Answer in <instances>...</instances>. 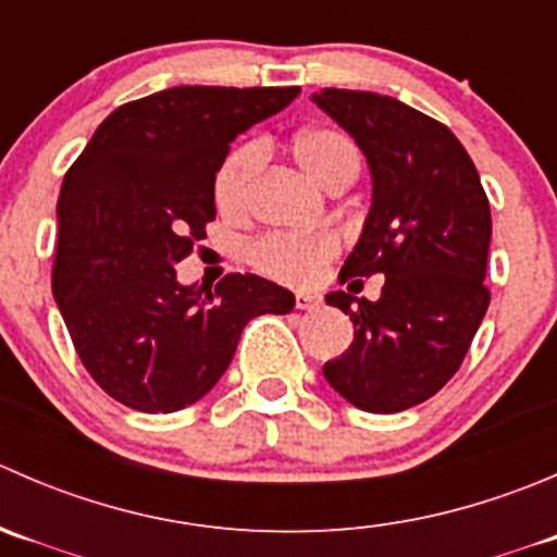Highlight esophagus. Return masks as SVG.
Here are the masks:
<instances>
[{"label":"esophagus","mask_w":557,"mask_h":557,"mask_svg":"<svg viewBox=\"0 0 557 557\" xmlns=\"http://www.w3.org/2000/svg\"><path fill=\"white\" fill-rule=\"evenodd\" d=\"M296 307H299V310H318L320 296L305 294V290H301V294H296Z\"/></svg>","instance_id":"obj_1"}]
</instances>
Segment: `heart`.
<instances>
[{
  "instance_id": "b5f03b06",
  "label": "heart",
  "mask_w": 557,
  "mask_h": 557,
  "mask_svg": "<svg viewBox=\"0 0 557 557\" xmlns=\"http://www.w3.org/2000/svg\"><path fill=\"white\" fill-rule=\"evenodd\" d=\"M294 156L299 166L318 185L331 188L336 180L345 174L358 172V150L350 139L336 128L314 126L296 134ZM258 164L256 145H243L234 150L215 177V199L223 212H243L247 201V188ZM339 243L329 232L310 234H272V237L258 239L250 247V261L269 277L283 280V283L301 285L312 283L325 261L336 256Z\"/></svg>"
}]
</instances>
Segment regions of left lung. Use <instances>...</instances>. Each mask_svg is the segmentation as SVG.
<instances>
[{
    "label": "left lung",
    "mask_w": 557,
    "mask_h": 557,
    "mask_svg": "<svg viewBox=\"0 0 557 557\" xmlns=\"http://www.w3.org/2000/svg\"><path fill=\"white\" fill-rule=\"evenodd\" d=\"M312 102L356 139L372 174V205L339 283L385 277L377 301L325 296L350 314L356 336L323 363V377L352 407L401 412L458 372L485 318L491 205L463 145L434 117L372 91L323 88Z\"/></svg>",
    "instance_id": "1"
}]
</instances>
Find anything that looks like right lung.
<instances>
[{
	"label": "right lung",
	"instance_id": "1",
	"mask_svg": "<svg viewBox=\"0 0 557 557\" xmlns=\"http://www.w3.org/2000/svg\"><path fill=\"white\" fill-rule=\"evenodd\" d=\"M299 88L177 86L117 107L61 185L53 296L83 367L115 401L177 412L215 387L247 320L296 296L258 274L177 283L228 145Z\"/></svg>",
	"mask_w": 557,
	"mask_h": 557
}]
</instances>
